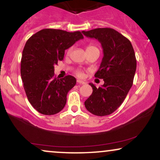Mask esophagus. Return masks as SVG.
Here are the masks:
<instances>
[{"mask_svg": "<svg viewBox=\"0 0 160 160\" xmlns=\"http://www.w3.org/2000/svg\"><path fill=\"white\" fill-rule=\"evenodd\" d=\"M77 82H78V84H80V85H83V84H86V82L83 81V80H77Z\"/></svg>", "mask_w": 160, "mask_h": 160, "instance_id": "obj_1", "label": "esophagus"}]
</instances>
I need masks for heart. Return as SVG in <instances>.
Instances as JSON below:
<instances>
[{"label":"heart","instance_id":"b5f03b06","mask_svg":"<svg viewBox=\"0 0 160 160\" xmlns=\"http://www.w3.org/2000/svg\"><path fill=\"white\" fill-rule=\"evenodd\" d=\"M96 48H97V47H95V46L93 45H91V44H90V45H88L87 46H86V51H90V50L96 49ZM70 51H71V49H69L68 51V53H69V52H70ZM76 74L78 75V76H79V77H82V75H83V72H82V71L78 70V71H77Z\"/></svg>","mask_w":160,"mask_h":160}]
</instances>
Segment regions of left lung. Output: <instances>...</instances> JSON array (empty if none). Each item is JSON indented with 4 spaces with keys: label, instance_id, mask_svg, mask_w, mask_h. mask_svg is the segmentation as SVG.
<instances>
[{
    "label": "left lung",
    "instance_id": "obj_1",
    "mask_svg": "<svg viewBox=\"0 0 160 160\" xmlns=\"http://www.w3.org/2000/svg\"><path fill=\"white\" fill-rule=\"evenodd\" d=\"M86 37L101 42L103 57L95 77L104 84L96 88L92 83V95L85 101L88 112L98 116L110 115L120 107L132 86L136 59L131 42L112 28H96L82 31Z\"/></svg>",
    "mask_w": 160,
    "mask_h": 160
}]
</instances>
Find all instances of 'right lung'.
I'll use <instances>...</instances> for the list:
<instances>
[{
  "label": "right lung",
  "instance_id": "right-lung-1",
  "mask_svg": "<svg viewBox=\"0 0 160 160\" xmlns=\"http://www.w3.org/2000/svg\"><path fill=\"white\" fill-rule=\"evenodd\" d=\"M82 38L80 31L43 29L27 41L21 61V76L28 101L38 112L54 115L64 108L67 94L77 80L71 75L56 78L54 65L64 58L65 50Z\"/></svg>",
  "mask_w": 160,
  "mask_h": 160
}]
</instances>
